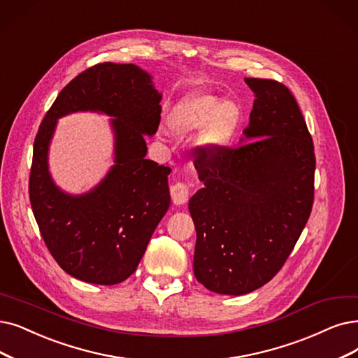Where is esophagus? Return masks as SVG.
<instances>
[{
  "mask_svg": "<svg viewBox=\"0 0 358 358\" xmlns=\"http://www.w3.org/2000/svg\"><path fill=\"white\" fill-rule=\"evenodd\" d=\"M170 195H171V201H173L175 206H183L187 204L188 198H189V188L185 183H175L173 187H170Z\"/></svg>",
  "mask_w": 358,
  "mask_h": 358,
  "instance_id": "34e87169",
  "label": "esophagus"
}]
</instances>
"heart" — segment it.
<instances>
[{"mask_svg": "<svg viewBox=\"0 0 358 358\" xmlns=\"http://www.w3.org/2000/svg\"><path fill=\"white\" fill-rule=\"evenodd\" d=\"M242 124V108L220 95L195 91L183 96L170 111L169 127L176 135L201 134V145L210 152L231 148Z\"/></svg>", "mask_w": 358, "mask_h": 358, "instance_id": "obj_1", "label": "heart"}]
</instances>
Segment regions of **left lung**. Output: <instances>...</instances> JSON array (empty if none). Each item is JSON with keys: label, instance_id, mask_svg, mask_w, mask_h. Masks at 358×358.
<instances>
[{"label": "left lung", "instance_id": "1", "mask_svg": "<svg viewBox=\"0 0 358 358\" xmlns=\"http://www.w3.org/2000/svg\"><path fill=\"white\" fill-rule=\"evenodd\" d=\"M245 82L255 99L241 145L196 151L204 188L188 204L196 231L194 275L223 295L252 292L278 273L314 194L313 141L294 95L276 80Z\"/></svg>", "mask_w": 358, "mask_h": 358}]
</instances>
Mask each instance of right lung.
<instances>
[{
	"instance_id": "add662e5",
	"label": "right lung",
	"mask_w": 358,
	"mask_h": 358,
	"mask_svg": "<svg viewBox=\"0 0 358 358\" xmlns=\"http://www.w3.org/2000/svg\"><path fill=\"white\" fill-rule=\"evenodd\" d=\"M160 101L148 71L103 63L71 80L42 120L34 144L31 206L47 248L70 276L95 285L126 280L167 213L171 169L145 159V136L159 127ZM87 110L112 117L113 166L92 190L70 194L52 179L49 147L59 118Z\"/></svg>"
}]
</instances>
